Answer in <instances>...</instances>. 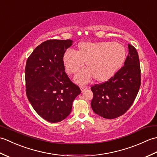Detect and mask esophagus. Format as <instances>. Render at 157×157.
Segmentation results:
<instances>
[{"label":"esophagus","mask_w":157,"mask_h":157,"mask_svg":"<svg viewBox=\"0 0 157 157\" xmlns=\"http://www.w3.org/2000/svg\"><path fill=\"white\" fill-rule=\"evenodd\" d=\"M80 89H81L82 92H84L86 90L88 89V87H86V86H80Z\"/></svg>","instance_id":"esophagus-1"}]
</instances>
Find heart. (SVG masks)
Listing matches in <instances>:
<instances>
[{
	"instance_id": "b5f03b06",
	"label": "heart",
	"mask_w": 157,
	"mask_h": 157,
	"mask_svg": "<svg viewBox=\"0 0 157 157\" xmlns=\"http://www.w3.org/2000/svg\"><path fill=\"white\" fill-rule=\"evenodd\" d=\"M125 56L124 46L119 42H83L79 44L78 52L67 50L63 62L69 74L78 72L86 62L88 69L79 71L74 80L78 84H86L93 77L99 82L107 81L121 67Z\"/></svg>"
}]
</instances>
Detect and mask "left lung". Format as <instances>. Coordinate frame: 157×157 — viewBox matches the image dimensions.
<instances>
[{"label": "left lung", "mask_w": 157, "mask_h": 157, "mask_svg": "<svg viewBox=\"0 0 157 157\" xmlns=\"http://www.w3.org/2000/svg\"><path fill=\"white\" fill-rule=\"evenodd\" d=\"M129 53L124 66L107 82L91 88L94 94L91 106L96 114L115 119L130 108L140 87V66L138 52L128 44Z\"/></svg>", "instance_id": "1"}]
</instances>
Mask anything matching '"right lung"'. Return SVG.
<instances>
[{
  "label": "right lung",
  "mask_w": 157,
  "mask_h": 157,
  "mask_svg": "<svg viewBox=\"0 0 157 157\" xmlns=\"http://www.w3.org/2000/svg\"><path fill=\"white\" fill-rule=\"evenodd\" d=\"M71 40H49L36 47L26 62V94L38 114L51 123L63 121L81 93L65 72L63 56Z\"/></svg>",
  "instance_id": "1"
}]
</instances>
